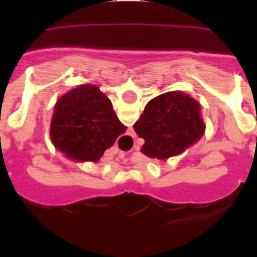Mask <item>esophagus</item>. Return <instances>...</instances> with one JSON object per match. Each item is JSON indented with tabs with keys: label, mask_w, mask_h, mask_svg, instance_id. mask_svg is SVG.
I'll list each match as a JSON object with an SVG mask.
<instances>
[{
	"label": "esophagus",
	"mask_w": 257,
	"mask_h": 257,
	"mask_svg": "<svg viewBox=\"0 0 257 257\" xmlns=\"http://www.w3.org/2000/svg\"><path fill=\"white\" fill-rule=\"evenodd\" d=\"M123 156L124 154L122 153V152H119V153H118V157H119V158H123Z\"/></svg>",
	"instance_id": "1"
}]
</instances>
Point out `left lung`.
<instances>
[{
	"label": "left lung",
	"mask_w": 257,
	"mask_h": 257,
	"mask_svg": "<svg viewBox=\"0 0 257 257\" xmlns=\"http://www.w3.org/2000/svg\"><path fill=\"white\" fill-rule=\"evenodd\" d=\"M201 104L181 91H169L153 97L134 124L144 139L142 153L149 158L167 160L196 144L205 134Z\"/></svg>",
	"instance_id": "8db88e82"
}]
</instances>
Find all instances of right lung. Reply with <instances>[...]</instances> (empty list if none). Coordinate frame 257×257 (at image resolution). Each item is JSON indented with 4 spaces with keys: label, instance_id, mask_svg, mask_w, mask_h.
Wrapping results in <instances>:
<instances>
[{
    "label": "right lung",
    "instance_id": "right-lung-1",
    "mask_svg": "<svg viewBox=\"0 0 257 257\" xmlns=\"http://www.w3.org/2000/svg\"><path fill=\"white\" fill-rule=\"evenodd\" d=\"M127 127L112 101L95 85H79L56 101L50 139L59 152L76 162H97Z\"/></svg>",
    "mask_w": 257,
    "mask_h": 257
}]
</instances>
